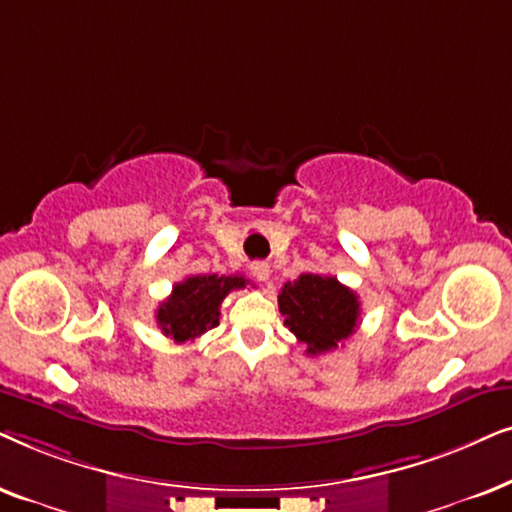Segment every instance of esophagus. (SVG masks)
I'll list each match as a JSON object with an SVG mask.
<instances>
[{
  "label": "esophagus",
  "mask_w": 512,
  "mask_h": 512,
  "mask_svg": "<svg viewBox=\"0 0 512 512\" xmlns=\"http://www.w3.org/2000/svg\"><path fill=\"white\" fill-rule=\"evenodd\" d=\"M250 274L255 276L257 281H269L271 269H269L267 262H252V264H250Z\"/></svg>",
  "instance_id": "34e87169"
}]
</instances>
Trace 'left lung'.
Masks as SVG:
<instances>
[{
	"mask_svg": "<svg viewBox=\"0 0 512 512\" xmlns=\"http://www.w3.org/2000/svg\"><path fill=\"white\" fill-rule=\"evenodd\" d=\"M278 309L309 356L337 349L360 323L358 295L335 276L302 274L288 281L278 295Z\"/></svg>",
	"mask_w": 512,
	"mask_h": 512,
	"instance_id": "obj_1",
	"label": "left lung"
}]
</instances>
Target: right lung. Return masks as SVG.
<instances>
[{
	"mask_svg": "<svg viewBox=\"0 0 512 512\" xmlns=\"http://www.w3.org/2000/svg\"><path fill=\"white\" fill-rule=\"evenodd\" d=\"M243 276H189L173 285L166 302L156 309V323L166 337L189 342L220 325V304L231 290L245 288Z\"/></svg>",
	"mask_w": 512,
	"mask_h": 512,
	"instance_id": "add662e5",
	"label": "right lung"
}]
</instances>
